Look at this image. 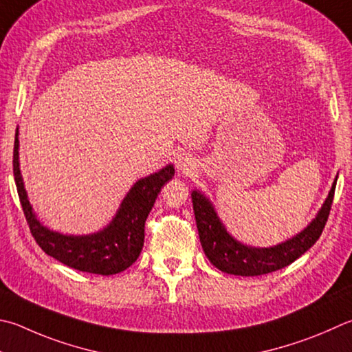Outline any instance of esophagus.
<instances>
[{
    "label": "esophagus",
    "instance_id": "34e87169",
    "mask_svg": "<svg viewBox=\"0 0 352 352\" xmlns=\"http://www.w3.org/2000/svg\"><path fill=\"white\" fill-rule=\"evenodd\" d=\"M175 166L178 172H182V174H190V172L195 169V160L192 158V155L182 154L177 157Z\"/></svg>",
    "mask_w": 352,
    "mask_h": 352
}]
</instances>
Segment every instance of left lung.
Masks as SVG:
<instances>
[{"instance_id":"1","label":"left lung","mask_w":352,"mask_h":352,"mask_svg":"<svg viewBox=\"0 0 352 352\" xmlns=\"http://www.w3.org/2000/svg\"><path fill=\"white\" fill-rule=\"evenodd\" d=\"M336 183L337 177L316 219H312L303 231L270 248L249 246L232 237L220 220L212 201L200 190L194 189L190 197H192L197 229L204 254L217 270L243 277L263 276L291 265L322 235L334 198Z\"/></svg>"}]
</instances>
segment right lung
I'll return each mask as SVG.
<instances>
[{
	"mask_svg": "<svg viewBox=\"0 0 352 352\" xmlns=\"http://www.w3.org/2000/svg\"><path fill=\"white\" fill-rule=\"evenodd\" d=\"M20 129L16 127L14 146V177L18 197L29 223L30 232L44 252L63 265L82 272L112 276L135 263L144 243V223L160 190L175 174L172 164L140 178L126 194L111 223L98 232L86 235L63 234L49 229L36 219L25 192L20 169Z\"/></svg>",
	"mask_w": 352,
	"mask_h": 352,
	"instance_id": "add662e5",
	"label": "right lung"
}]
</instances>
